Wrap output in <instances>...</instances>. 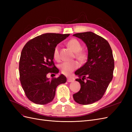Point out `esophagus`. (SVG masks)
<instances>
[{"instance_id": "1", "label": "esophagus", "mask_w": 132, "mask_h": 132, "mask_svg": "<svg viewBox=\"0 0 132 132\" xmlns=\"http://www.w3.org/2000/svg\"><path fill=\"white\" fill-rule=\"evenodd\" d=\"M74 81V79L71 78H67V81L68 82H73Z\"/></svg>"}]
</instances>
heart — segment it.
I'll return each instance as SVG.
<instances>
[{"label":"heart","instance_id":"1","mask_svg":"<svg viewBox=\"0 0 132 132\" xmlns=\"http://www.w3.org/2000/svg\"><path fill=\"white\" fill-rule=\"evenodd\" d=\"M67 45L75 53V57L79 61H83L86 58L87 53L86 52L81 50L82 46L81 43L78 39L72 38L67 42ZM53 58L55 61H59L60 55L59 47L56 46L53 51ZM79 63L77 61L65 62L59 65V69L62 74L65 75H70L73 71L79 67Z\"/></svg>","mask_w":132,"mask_h":132}]
</instances>
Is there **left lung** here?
Wrapping results in <instances>:
<instances>
[{"label": "left lung", "instance_id": "left-lung-1", "mask_svg": "<svg viewBox=\"0 0 132 132\" xmlns=\"http://www.w3.org/2000/svg\"><path fill=\"white\" fill-rule=\"evenodd\" d=\"M74 36L82 39L87 47L86 63L75 72L80 84L79 92L73 95L75 101L90 105L100 100L113 78L114 62L112 51L105 39L92 32L78 33Z\"/></svg>", "mask_w": 132, "mask_h": 132}]
</instances>
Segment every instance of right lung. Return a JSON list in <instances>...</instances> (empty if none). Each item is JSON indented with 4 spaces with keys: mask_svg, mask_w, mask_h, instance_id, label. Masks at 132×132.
I'll use <instances>...</instances> for the list:
<instances>
[{
    "mask_svg": "<svg viewBox=\"0 0 132 132\" xmlns=\"http://www.w3.org/2000/svg\"><path fill=\"white\" fill-rule=\"evenodd\" d=\"M69 35L42 34L28 41L23 47L19 61L20 80L27 97L32 102L46 105L52 102L57 87L66 82L67 78L63 74L52 79L47 75L59 73L53 62V51Z\"/></svg>",
    "mask_w": 132,
    "mask_h": 132,
    "instance_id": "1",
    "label": "right lung"
}]
</instances>
